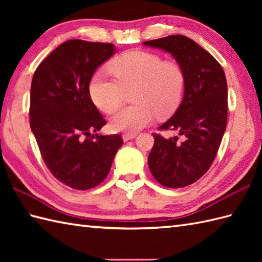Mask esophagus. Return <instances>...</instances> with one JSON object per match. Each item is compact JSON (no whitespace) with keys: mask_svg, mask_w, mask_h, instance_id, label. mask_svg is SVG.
<instances>
[{"mask_svg":"<svg viewBox=\"0 0 262 262\" xmlns=\"http://www.w3.org/2000/svg\"><path fill=\"white\" fill-rule=\"evenodd\" d=\"M137 134H135V133H125V134H122V140H124V142H127L129 140H133V138H135Z\"/></svg>","mask_w":262,"mask_h":262,"instance_id":"obj_1","label":"esophagus"}]
</instances>
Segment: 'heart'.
<instances>
[{
	"mask_svg": "<svg viewBox=\"0 0 262 262\" xmlns=\"http://www.w3.org/2000/svg\"><path fill=\"white\" fill-rule=\"evenodd\" d=\"M110 77L98 71L89 82L93 103L105 114H111L124 100V89L135 85L133 100L111 117L110 127L116 132L135 133L147 126L155 115L161 118L173 114L179 107L186 88V75L181 66L164 60L158 54L130 51L111 60Z\"/></svg>",
	"mask_w": 262,
	"mask_h": 262,
	"instance_id": "b5f03b06",
	"label": "heart"
}]
</instances>
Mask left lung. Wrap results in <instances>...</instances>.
<instances>
[{
  "label": "left lung",
  "instance_id": "8db88e82",
  "mask_svg": "<svg viewBox=\"0 0 262 262\" xmlns=\"http://www.w3.org/2000/svg\"><path fill=\"white\" fill-rule=\"evenodd\" d=\"M145 46L170 53L183 69L186 88L174 115L159 127L182 136L153 134L148 168L154 179L168 188H182L200 179L210 168L227 121V83L224 71L192 39L171 35L144 41Z\"/></svg>",
  "mask_w": 262,
  "mask_h": 262
}]
</instances>
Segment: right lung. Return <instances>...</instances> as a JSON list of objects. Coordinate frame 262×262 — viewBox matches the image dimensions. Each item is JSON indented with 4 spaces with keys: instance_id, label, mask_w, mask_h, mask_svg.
I'll return each mask as SVG.
<instances>
[{
    "instance_id": "1",
    "label": "right lung",
    "mask_w": 262,
    "mask_h": 262,
    "mask_svg": "<svg viewBox=\"0 0 262 262\" xmlns=\"http://www.w3.org/2000/svg\"><path fill=\"white\" fill-rule=\"evenodd\" d=\"M113 43L72 39L39 64L30 90V127L52 174L77 190L108 176L120 135H100L105 120L92 102L89 82L115 54Z\"/></svg>"
}]
</instances>
